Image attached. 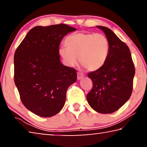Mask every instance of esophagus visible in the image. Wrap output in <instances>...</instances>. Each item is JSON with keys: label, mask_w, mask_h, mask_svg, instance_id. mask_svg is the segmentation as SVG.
I'll list each match as a JSON object with an SVG mask.
<instances>
[{"label": "esophagus", "mask_w": 147, "mask_h": 147, "mask_svg": "<svg viewBox=\"0 0 147 147\" xmlns=\"http://www.w3.org/2000/svg\"><path fill=\"white\" fill-rule=\"evenodd\" d=\"M84 75L83 74H82L80 73H78V75H77V79L80 80L82 78H84Z\"/></svg>", "instance_id": "obj_1"}]
</instances>
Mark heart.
<instances>
[{
  "label": "heart",
  "instance_id": "1",
  "mask_svg": "<svg viewBox=\"0 0 147 147\" xmlns=\"http://www.w3.org/2000/svg\"><path fill=\"white\" fill-rule=\"evenodd\" d=\"M66 47L59 49V54L67 65H75L79 61L89 71L102 67L108 58L110 43L102 34L78 32L69 35L64 41Z\"/></svg>",
  "mask_w": 147,
  "mask_h": 147
}]
</instances>
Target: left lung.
Instances as JSON below:
<instances>
[{
    "instance_id": "8db88e82",
    "label": "left lung",
    "mask_w": 147,
    "mask_h": 147,
    "mask_svg": "<svg viewBox=\"0 0 147 147\" xmlns=\"http://www.w3.org/2000/svg\"><path fill=\"white\" fill-rule=\"evenodd\" d=\"M96 27L105 33L110 49L102 67L88 74L93 87L87 94V100L97 112L111 113L123 106L130 97L135 66L127 45L109 28Z\"/></svg>"
}]
</instances>
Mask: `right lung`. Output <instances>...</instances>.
Returning <instances> with one entry per match:
<instances>
[{
    "instance_id": "right-lung-1",
    "label": "right lung",
    "mask_w": 147,
    "mask_h": 147,
    "mask_svg": "<svg viewBox=\"0 0 147 147\" xmlns=\"http://www.w3.org/2000/svg\"><path fill=\"white\" fill-rule=\"evenodd\" d=\"M76 28L65 24L37 26L28 32L14 54V82L26 108L50 117L63 108L66 92L75 82V69L59 60V43Z\"/></svg>"
}]
</instances>
